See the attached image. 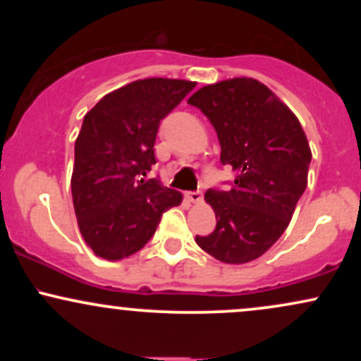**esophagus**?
Masks as SVG:
<instances>
[{
    "label": "esophagus",
    "mask_w": 361,
    "mask_h": 361,
    "mask_svg": "<svg viewBox=\"0 0 361 361\" xmlns=\"http://www.w3.org/2000/svg\"><path fill=\"white\" fill-rule=\"evenodd\" d=\"M186 198H188L190 202H193V204H198V202L204 198V193L200 192V190H195V192H188L186 193Z\"/></svg>",
    "instance_id": "1"
}]
</instances>
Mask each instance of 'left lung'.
<instances>
[{
    "instance_id": "left-lung-1",
    "label": "left lung",
    "mask_w": 361,
    "mask_h": 361,
    "mask_svg": "<svg viewBox=\"0 0 361 361\" xmlns=\"http://www.w3.org/2000/svg\"><path fill=\"white\" fill-rule=\"evenodd\" d=\"M188 103L210 120L221 163L235 173L231 188L207 190L217 226L197 244L222 263L259 258L285 233L307 186L312 154L300 122L252 78L204 86Z\"/></svg>"
}]
</instances>
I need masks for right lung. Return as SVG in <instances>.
Masks as SVG:
<instances>
[{
	"label": "right lung",
	"instance_id": "right-lung-1",
	"mask_svg": "<svg viewBox=\"0 0 361 361\" xmlns=\"http://www.w3.org/2000/svg\"><path fill=\"white\" fill-rule=\"evenodd\" d=\"M195 88L183 80L149 78L103 97L82 118L74 144L73 204L94 255L115 261L146 246L163 214L181 193L146 180L156 164L163 120Z\"/></svg>",
	"mask_w": 361,
	"mask_h": 361
}]
</instances>
